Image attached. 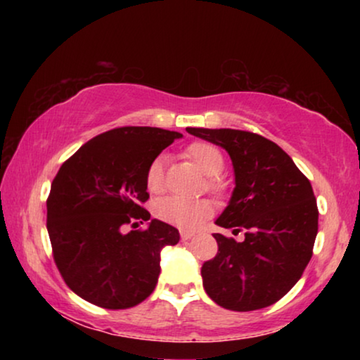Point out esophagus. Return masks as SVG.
<instances>
[{
	"mask_svg": "<svg viewBox=\"0 0 360 360\" xmlns=\"http://www.w3.org/2000/svg\"><path fill=\"white\" fill-rule=\"evenodd\" d=\"M180 238H181V240H188V239L193 238V234H191V233H186V231H181V233H180Z\"/></svg>",
	"mask_w": 360,
	"mask_h": 360,
	"instance_id": "esophagus-1",
	"label": "esophagus"
}]
</instances>
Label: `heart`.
<instances>
[{
    "label": "heart",
    "instance_id": "heart-1",
    "mask_svg": "<svg viewBox=\"0 0 360 360\" xmlns=\"http://www.w3.org/2000/svg\"><path fill=\"white\" fill-rule=\"evenodd\" d=\"M186 155L208 175L206 186L211 191L223 190V181L218 174L224 167V157L218 147L210 142H193L186 147ZM165 157L159 155L147 167L146 185L150 193H159L164 188ZM157 218L185 231H196L213 214V205L206 200L190 201L179 196H167L155 205Z\"/></svg>",
    "mask_w": 360,
    "mask_h": 360
}]
</instances>
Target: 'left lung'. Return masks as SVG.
<instances>
[{
    "label": "left lung",
    "instance_id": "8db88e82",
    "mask_svg": "<svg viewBox=\"0 0 360 360\" xmlns=\"http://www.w3.org/2000/svg\"><path fill=\"white\" fill-rule=\"evenodd\" d=\"M223 147L233 160L236 186L216 224L245 231L238 243L213 234L218 254L201 267L203 287L219 307L252 311L270 307L302 277L318 234L311 184L287 152L249 131L186 127Z\"/></svg>",
    "mask_w": 360,
    "mask_h": 360
}]
</instances>
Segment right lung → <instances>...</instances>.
Here are the masks:
<instances>
[{"mask_svg":"<svg viewBox=\"0 0 360 360\" xmlns=\"http://www.w3.org/2000/svg\"><path fill=\"white\" fill-rule=\"evenodd\" d=\"M180 137L160 127H116L83 144L57 172L47 231L58 272L80 298L124 309L154 292L160 250L179 243V229L159 219L144 231L122 233V228L150 219L142 208L149 198L147 167Z\"/></svg>","mask_w":360,"mask_h":360,"instance_id":"1","label":"right lung"}]
</instances>
